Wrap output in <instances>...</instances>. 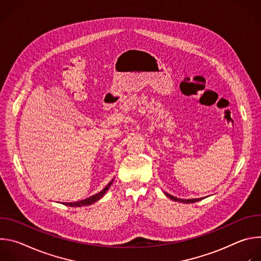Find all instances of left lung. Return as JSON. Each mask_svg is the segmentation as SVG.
I'll return each mask as SVG.
<instances>
[{"label":"left lung","mask_w":261,"mask_h":261,"mask_svg":"<svg viewBox=\"0 0 261 261\" xmlns=\"http://www.w3.org/2000/svg\"><path fill=\"white\" fill-rule=\"evenodd\" d=\"M164 194H165L167 197H169L170 199H172V200H174V201L182 202V203H193V202H197V201H199V200H201V199H202V198H194V199H180V198H176V197H174V196H172V195H170V194H168V193H166V192H164Z\"/></svg>","instance_id":"8db88e82"}]
</instances>
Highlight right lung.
Masks as SVG:
<instances>
[{
  "label": "right lung",
  "instance_id": "1",
  "mask_svg": "<svg viewBox=\"0 0 261 261\" xmlns=\"http://www.w3.org/2000/svg\"><path fill=\"white\" fill-rule=\"evenodd\" d=\"M113 181H114V178H113V180H110L109 181V184L106 186V187L102 190V191H100L99 193H97V194H95V195H93V196H91V197H89V198H86V199H83V200H81V201H76V202H65L64 204L65 205H69V206H83V205H90V204H92V203H94V202H96V201H98L100 198H102L103 197V195L106 193V191L110 188V186H111V184H113Z\"/></svg>",
  "mask_w": 261,
  "mask_h": 261
}]
</instances>
